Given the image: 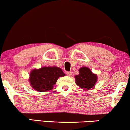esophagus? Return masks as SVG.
I'll return each mask as SVG.
<instances>
[{
    "instance_id": "obj_1",
    "label": "esophagus",
    "mask_w": 130,
    "mask_h": 130,
    "mask_svg": "<svg viewBox=\"0 0 130 130\" xmlns=\"http://www.w3.org/2000/svg\"><path fill=\"white\" fill-rule=\"evenodd\" d=\"M66 74L68 77H71L72 75V72H68L66 73Z\"/></svg>"
}]
</instances>
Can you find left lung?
<instances>
[{"instance_id": "left-lung-1", "label": "left lung", "mask_w": 130, "mask_h": 130, "mask_svg": "<svg viewBox=\"0 0 130 130\" xmlns=\"http://www.w3.org/2000/svg\"><path fill=\"white\" fill-rule=\"evenodd\" d=\"M79 74L75 76V83L83 91H91L97 82V75L94 74L88 67H82L78 69Z\"/></svg>"}]
</instances>
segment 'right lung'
I'll return each mask as SVG.
<instances>
[{"label":"right lung","mask_w":130,"mask_h":130,"mask_svg":"<svg viewBox=\"0 0 130 130\" xmlns=\"http://www.w3.org/2000/svg\"><path fill=\"white\" fill-rule=\"evenodd\" d=\"M66 74L61 68L56 66L41 67L33 69L30 73L28 81L30 86L38 92H47L53 89L59 77Z\"/></svg>","instance_id":"1"}]
</instances>
